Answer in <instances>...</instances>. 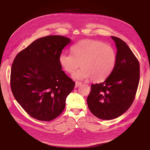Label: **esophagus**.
Listing matches in <instances>:
<instances>
[{"mask_svg": "<svg viewBox=\"0 0 150 150\" xmlns=\"http://www.w3.org/2000/svg\"><path fill=\"white\" fill-rule=\"evenodd\" d=\"M81 84V83L78 82V81H76V83H75V88H77L79 86H80Z\"/></svg>", "mask_w": 150, "mask_h": 150, "instance_id": "34e87169", "label": "esophagus"}]
</instances>
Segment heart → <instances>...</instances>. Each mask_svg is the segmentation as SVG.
I'll return each mask as SVG.
<instances>
[{"instance_id":"obj_1","label":"heart","mask_w":150,"mask_h":150,"mask_svg":"<svg viewBox=\"0 0 150 150\" xmlns=\"http://www.w3.org/2000/svg\"><path fill=\"white\" fill-rule=\"evenodd\" d=\"M71 53H62L59 61L62 69L72 73V78L83 80L91 78L94 82H101L111 74L116 64V53L110 45L97 40H81L71 47Z\"/></svg>"}]
</instances>
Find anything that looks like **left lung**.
Listing matches in <instances>:
<instances>
[{
    "label": "left lung",
    "instance_id": "1",
    "mask_svg": "<svg viewBox=\"0 0 150 150\" xmlns=\"http://www.w3.org/2000/svg\"><path fill=\"white\" fill-rule=\"evenodd\" d=\"M117 48L114 69L103 83L92 84L87 98L93 114L101 120L116 118L131 106L139 81V63L128 45L111 36Z\"/></svg>",
    "mask_w": 150,
    "mask_h": 150
}]
</instances>
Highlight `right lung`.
Here are the masks:
<instances>
[{"label":"right lung","mask_w":150,"mask_h":150,"mask_svg":"<svg viewBox=\"0 0 150 150\" xmlns=\"http://www.w3.org/2000/svg\"><path fill=\"white\" fill-rule=\"evenodd\" d=\"M71 39L39 38L17 54L11 72L13 96L31 117L50 121L59 116L75 83L62 71L59 57Z\"/></svg>","instance_id":"right-lung-1"}]
</instances>
